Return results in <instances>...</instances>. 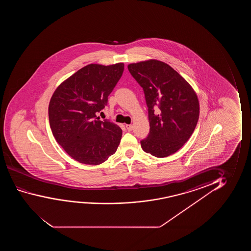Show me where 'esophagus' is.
<instances>
[{
    "mask_svg": "<svg viewBox=\"0 0 251 251\" xmlns=\"http://www.w3.org/2000/svg\"><path fill=\"white\" fill-rule=\"evenodd\" d=\"M126 127H127V131H132V129H133V126H132V125H129V124H127V125H126Z\"/></svg>",
    "mask_w": 251,
    "mask_h": 251,
    "instance_id": "1",
    "label": "esophagus"
}]
</instances>
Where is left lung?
Returning a JSON list of instances; mask_svg holds the SVG:
<instances>
[{
    "label": "left lung",
    "instance_id": "left-lung-1",
    "mask_svg": "<svg viewBox=\"0 0 251 251\" xmlns=\"http://www.w3.org/2000/svg\"><path fill=\"white\" fill-rule=\"evenodd\" d=\"M127 69L143 88L148 107L150 132L141 141V148L157 158L175 153L190 138L199 119V100L195 90L161 61L150 59L130 63Z\"/></svg>",
    "mask_w": 251,
    "mask_h": 251
}]
</instances>
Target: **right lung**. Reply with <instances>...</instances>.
Instances as JSON below:
<instances>
[{"mask_svg": "<svg viewBox=\"0 0 251 251\" xmlns=\"http://www.w3.org/2000/svg\"><path fill=\"white\" fill-rule=\"evenodd\" d=\"M123 62L83 67L61 83L49 104L52 134L76 161L98 165L117 151L123 131L109 120L100 121L103 110L124 72Z\"/></svg>", "mask_w": 251, "mask_h": 251, "instance_id": "1", "label": "right lung"}]
</instances>
